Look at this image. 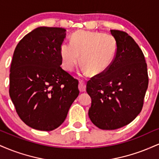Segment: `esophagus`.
<instances>
[{"label":"esophagus","instance_id":"obj_1","mask_svg":"<svg viewBox=\"0 0 159 159\" xmlns=\"http://www.w3.org/2000/svg\"><path fill=\"white\" fill-rule=\"evenodd\" d=\"M78 89H79V91L81 93L85 92V91H86L85 83H84V82H82V81H80L79 84H78Z\"/></svg>","mask_w":159,"mask_h":159}]
</instances>
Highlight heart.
<instances>
[{
    "label": "heart",
    "mask_w": 159,
    "mask_h": 159,
    "mask_svg": "<svg viewBox=\"0 0 159 159\" xmlns=\"http://www.w3.org/2000/svg\"><path fill=\"white\" fill-rule=\"evenodd\" d=\"M117 51L114 37L98 32L79 31L72 37V43L61 45L60 53L63 68L71 72L79 61L84 72L100 75L111 66Z\"/></svg>",
    "instance_id": "b5f03b06"
}]
</instances>
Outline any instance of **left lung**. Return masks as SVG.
<instances>
[{"instance_id":"8db88e82","label":"left lung","mask_w":159,"mask_h":159,"mask_svg":"<svg viewBox=\"0 0 159 159\" xmlns=\"http://www.w3.org/2000/svg\"><path fill=\"white\" fill-rule=\"evenodd\" d=\"M111 33L117 45L114 61L103 74L87 84L92 99L89 117L103 130L120 129L135 119L143 107L149 83L145 57L135 41L122 30Z\"/></svg>"}]
</instances>
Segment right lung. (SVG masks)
Masks as SVG:
<instances>
[{
    "label": "right lung",
    "mask_w": 159,
    "mask_h": 159,
    "mask_svg": "<svg viewBox=\"0 0 159 159\" xmlns=\"http://www.w3.org/2000/svg\"><path fill=\"white\" fill-rule=\"evenodd\" d=\"M62 27H39L19 41L10 74V96L28 126L52 131L64 122L79 94L78 80L61 67Z\"/></svg>",
    "instance_id": "right-lung-1"
}]
</instances>
